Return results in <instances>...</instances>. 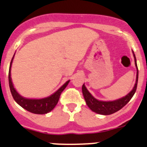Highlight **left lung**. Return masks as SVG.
<instances>
[{
    "label": "left lung",
    "mask_w": 147,
    "mask_h": 147,
    "mask_svg": "<svg viewBox=\"0 0 147 147\" xmlns=\"http://www.w3.org/2000/svg\"><path fill=\"white\" fill-rule=\"evenodd\" d=\"M133 54H134V53H133ZM134 58L135 62H136V66L137 67V77H136V85H135L132 91L128 93L127 96L123 97V98L115 100V101H113V102H102V101H98V100L96 99L89 93V91L85 88V85H82L83 96H84L86 104L92 111L98 114H102V115H110V114H113L114 113L119 111V110H121L122 107H124L129 102V100L132 98L133 95L136 93V89H137L138 80V69L135 54Z\"/></svg>",
    "instance_id": "obj_1"
}]
</instances>
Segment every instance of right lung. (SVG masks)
Here are the masks:
<instances>
[{
    "mask_svg": "<svg viewBox=\"0 0 147 147\" xmlns=\"http://www.w3.org/2000/svg\"><path fill=\"white\" fill-rule=\"evenodd\" d=\"M12 59L10 63L9 71V84L10 90L12 95L13 98L15 99V102L20 105L23 108L28 110L29 112L35 114H45L49 113L55 107V106L57 104L58 101L59 99L61 93L65 90V88L67 87V84L69 83V80L66 82L64 85H62L57 91L55 92L54 94H52L50 96L45 98H41V99H29V98H26L22 97L18 92L15 90V88L13 86L12 82H11V62H12Z\"/></svg>",
    "mask_w": 147,
    "mask_h": 147,
    "instance_id": "right-lung-1",
    "label": "right lung"
}]
</instances>
